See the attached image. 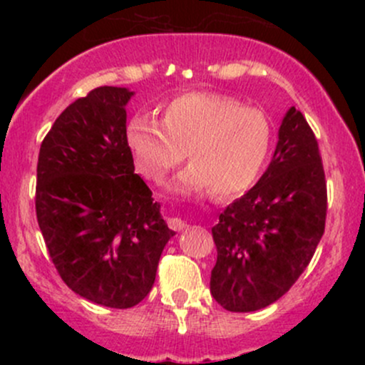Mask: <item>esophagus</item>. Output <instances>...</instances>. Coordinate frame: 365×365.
<instances>
[{
  "label": "esophagus",
  "mask_w": 365,
  "mask_h": 365,
  "mask_svg": "<svg viewBox=\"0 0 365 365\" xmlns=\"http://www.w3.org/2000/svg\"><path fill=\"white\" fill-rule=\"evenodd\" d=\"M168 225H170L171 230H175V232H183V230H185L188 226L185 221L182 220V217H171V220L168 221Z\"/></svg>",
  "instance_id": "34e87169"
}]
</instances>
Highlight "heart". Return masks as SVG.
Listing matches in <instances>:
<instances>
[{
    "label": "heart",
    "instance_id": "1",
    "mask_svg": "<svg viewBox=\"0 0 365 365\" xmlns=\"http://www.w3.org/2000/svg\"><path fill=\"white\" fill-rule=\"evenodd\" d=\"M127 145L142 177L163 183L183 156L192 163L173 188L216 195L245 190L257 178L271 145L266 113L240 106L216 92H187L163 108L161 121L137 116L127 125Z\"/></svg>",
    "mask_w": 365,
    "mask_h": 365
}]
</instances>
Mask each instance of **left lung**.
Listing matches in <instances>:
<instances>
[{"label": "left lung", "mask_w": 365, "mask_h": 365, "mask_svg": "<svg viewBox=\"0 0 365 365\" xmlns=\"http://www.w3.org/2000/svg\"><path fill=\"white\" fill-rule=\"evenodd\" d=\"M326 204L317 140L302 113L292 106L279 125L267 170L212 226L216 302L226 311L252 312L283 297L316 252Z\"/></svg>", "instance_id": "obj_1"}]
</instances>
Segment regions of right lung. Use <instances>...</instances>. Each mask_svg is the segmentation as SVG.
<instances>
[{"label": "right lung", "instance_id": "add662e5", "mask_svg": "<svg viewBox=\"0 0 365 365\" xmlns=\"http://www.w3.org/2000/svg\"><path fill=\"white\" fill-rule=\"evenodd\" d=\"M127 87H98L58 116L37 161L36 212L66 287L111 309L133 307L156 279L175 235L135 173Z\"/></svg>", "mask_w": 365, "mask_h": 365}]
</instances>
